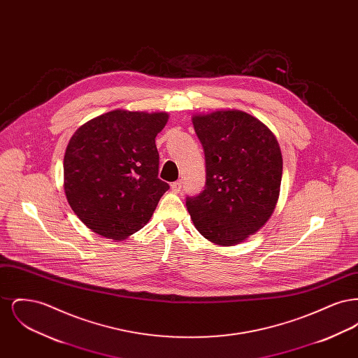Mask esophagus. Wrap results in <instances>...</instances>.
Wrapping results in <instances>:
<instances>
[{
  "mask_svg": "<svg viewBox=\"0 0 358 358\" xmlns=\"http://www.w3.org/2000/svg\"><path fill=\"white\" fill-rule=\"evenodd\" d=\"M171 190L174 192V193H178L180 190H181V187H182V182L181 181H176V182H173L171 185Z\"/></svg>",
  "mask_w": 358,
  "mask_h": 358,
  "instance_id": "obj_1",
  "label": "esophagus"
}]
</instances>
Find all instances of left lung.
I'll return each instance as SVG.
<instances>
[{"label":"left lung","instance_id":"8db88e82","mask_svg":"<svg viewBox=\"0 0 358 358\" xmlns=\"http://www.w3.org/2000/svg\"><path fill=\"white\" fill-rule=\"evenodd\" d=\"M205 154L204 190L187 197L197 231L217 245H235L257 232L278 203L283 171L279 143L255 117L217 110L192 118Z\"/></svg>","mask_w":358,"mask_h":358}]
</instances>
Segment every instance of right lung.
<instances>
[{"instance_id":"obj_1","label":"right lung","mask_w":358,"mask_h":358,"mask_svg":"<svg viewBox=\"0 0 358 358\" xmlns=\"http://www.w3.org/2000/svg\"><path fill=\"white\" fill-rule=\"evenodd\" d=\"M166 113L113 110L80 126L64 154V192L95 234L123 240L150 220L169 185L158 178L155 136Z\"/></svg>"}]
</instances>
